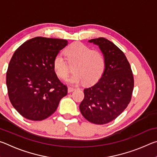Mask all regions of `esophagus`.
Returning a JSON list of instances; mask_svg holds the SVG:
<instances>
[{
	"label": "esophagus",
	"mask_w": 157,
	"mask_h": 157,
	"mask_svg": "<svg viewBox=\"0 0 157 157\" xmlns=\"http://www.w3.org/2000/svg\"><path fill=\"white\" fill-rule=\"evenodd\" d=\"M75 88H73V87H70L69 86L68 88V93H71V92H73V91H75Z\"/></svg>",
	"instance_id": "obj_1"
}]
</instances>
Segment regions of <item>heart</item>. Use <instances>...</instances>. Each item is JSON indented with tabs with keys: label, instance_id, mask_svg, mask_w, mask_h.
Wrapping results in <instances>:
<instances>
[{
	"label": "heart",
	"instance_id": "obj_1",
	"mask_svg": "<svg viewBox=\"0 0 157 157\" xmlns=\"http://www.w3.org/2000/svg\"><path fill=\"white\" fill-rule=\"evenodd\" d=\"M65 57L66 59L57 55L53 59V68L59 78L65 79L71 72L70 66L74 65L75 73L67 79L71 84L84 82L86 84H93L99 80L105 72L106 63L103 55L84 44L77 42L71 45L66 50Z\"/></svg>",
	"mask_w": 157,
	"mask_h": 157
}]
</instances>
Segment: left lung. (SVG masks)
<instances>
[{
	"label": "left lung",
	"instance_id": "obj_1",
	"mask_svg": "<svg viewBox=\"0 0 157 157\" xmlns=\"http://www.w3.org/2000/svg\"><path fill=\"white\" fill-rule=\"evenodd\" d=\"M89 42L100 48L105 59V70L96 84L84 89L79 109L87 121L104 124L116 119L129 105L134 77L125 55L113 43L103 37Z\"/></svg>",
	"mask_w": 157,
	"mask_h": 157
}]
</instances>
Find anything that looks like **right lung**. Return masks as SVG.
Segmentation results:
<instances>
[{
    "instance_id": "1",
    "label": "right lung",
    "mask_w": 157,
    "mask_h": 157,
    "mask_svg": "<svg viewBox=\"0 0 157 157\" xmlns=\"http://www.w3.org/2000/svg\"><path fill=\"white\" fill-rule=\"evenodd\" d=\"M65 39L37 36L14 52L6 75L10 102L24 118L42 121L56 111L68 93L53 68L55 57L66 47Z\"/></svg>"
}]
</instances>
